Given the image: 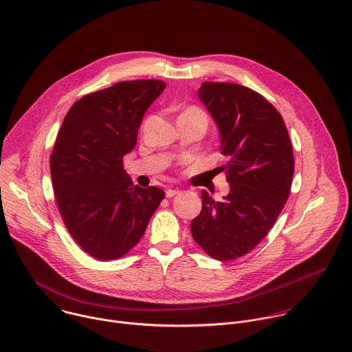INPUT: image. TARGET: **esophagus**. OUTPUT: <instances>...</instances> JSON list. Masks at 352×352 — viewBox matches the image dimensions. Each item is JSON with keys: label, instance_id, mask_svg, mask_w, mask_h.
Wrapping results in <instances>:
<instances>
[{"label": "esophagus", "instance_id": "34e87169", "mask_svg": "<svg viewBox=\"0 0 352 352\" xmlns=\"http://www.w3.org/2000/svg\"><path fill=\"white\" fill-rule=\"evenodd\" d=\"M179 193V190H177V189H167L166 190V197H174L175 195H178Z\"/></svg>", "mask_w": 352, "mask_h": 352}]
</instances>
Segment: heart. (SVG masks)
<instances>
[{"label":"heart","instance_id":"heart-1","mask_svg":"<svg viewBox=\"0 0 352 352\" xmlns=\"http://www.w3.org/2000/svg\"><path fill=\"white\" fill-rule=\"evenodd\" d=\"M184 113H197V115H201V116L206 118V113L200 108H197V107H189V108H186L184 111Z\"/></svg>","mask_w":352,"mask_h":352}]
</instances>
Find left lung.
Wrapping results in <instances>:
<instances>
[{"label":"left lung","mask_w":352,"mask_h":352,"mask_svg":"<svg viewBox=\"0 0 352 352\" xmlns=\"http://www.w3.org/2000/svg\"><path fill=\"white\" fill-rule=\"evenodd\" d=\"M199 97L221 131L230 192L215 201L201 190L203 208L190 233L217 261L251 252L274 226L291 193L292 142L281 113L258 91L237 83L203 82Z\"/></svg>","instance_id":"1"}]
</instances>
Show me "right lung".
Wrapping results in <instances>:
<instances>
[{
    "mask_svg": "<svg viewBox=\"0 0 352 352\" xmlns=\"http://www.w3.org/2000/svg\"><path fill=\"white\" fill-rule=\"evenodd\" d=\"M159 79L118 82L75 101L57 133L50 175L61 219L75 243L98 261L138 244L164 199L133 185L123 156L135 146L142 116L160 96Z\"/></svg>",
    "mask_w": 352,
    "mask_h": 352,
    "instance_id": "1",
    "label": "right lung"
}]
</instances>
